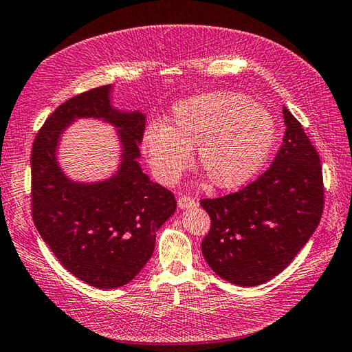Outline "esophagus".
I'll list each match as a JSON object with an SVG mask.
<instances>
[{"mask_svg":"<svg viewBox=\"0 0 352 352\" xmlns=\"http://www.w3.org/2000/svg\"><path fill=\"white\" fill-rule=\"evenodd\" d=\"M197 199L195 198H190V197H186V195H182L177 198V207L180 210H188V208H194L197 207Z\"/></svg>","mask_w":352,"mask_h":352,"instance_id":"obj_1","label":"esophagus"}]
</instances>
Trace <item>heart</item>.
I'll return each mask as SVG.
<instances>
[{"label": "heart", "instance_id": "heart-1", "mask_svg": "<svg viewBox=\"0 0 352 352\" xmlns=\"http://www.w3.org/2000/svg\"><path fill=\"white\" fill-rule=\"evenodd\" d=\"M278 126L248 95L214 91L179 101L164 126L148 127L144 151L154 175L173 184L197 146L198 166L212 186L236 189L258 175L273 151Z\"/></svg>", "mask_w": 352, "mask_h": 352}]
</instances>
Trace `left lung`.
I'll list each match as a JSON object with an SVG mask.
<instances>
[{
  "instance_id": "1",
  "label": "left lung",
  "mask_w": 352,
  "mask_h": 352,
  "mask_svg": "<svg viewBox=\"0 0 352 352\" xmlns=\"http://www.w3.org/2000/svg\"><path fill=\"white\" fill-rule=\"evenodd\" d=\"M285 136L272 167L255 182L202 199L211 229L202 255L229 283L252 287L283 272L313 236L323 212V176L316 148L283 107Z\"/></svg>"
}]
</instances>
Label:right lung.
<instances>
[{"label":"right lung","mask_w":352,"mask_h":352,"mask_svg":"<svg viewBox=\"0 0 352 352\" xmlns=\"http://www.w3.org/2000/svg\"><path fill=\"white\" fill-rule=\"evenodd\" d=\"M113 85L74 97L52 113L32 148V216L41 238L73 276L100 289L129 283L151 258L155 232L173 216V194L140 164L145 113L114 107ZM80 118L110 124L120 163L94 183L70 178L58 162L59 142Z\"/></svg>","instance_id":"1"}]
</instances>
